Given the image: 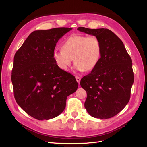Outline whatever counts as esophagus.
Here are the masks:
<instances>
[{
  "mask_svg": "<svg viewBox=\"0 0 147 147\" xmlns=\"http://www.w3.org/2000/svg\"><path fill=\"white\" fill-rule=\"evenodd\" d=\"M75 78H76V80L78 82V83H80V80H81V78L78 76H76L75 77Z\"/></svg>",
  "mask_w": 147,
  "mask_h": 147,
  "instance_id": "esophagus-1",
  "label": "esophagus"
}]
</instances>
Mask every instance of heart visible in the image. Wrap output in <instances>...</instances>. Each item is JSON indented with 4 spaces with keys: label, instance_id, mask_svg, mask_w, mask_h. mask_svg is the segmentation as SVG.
Returning a JSON list of instances; mask_svg holds the SVG:
<instances>
[{
    "label": "heart",
    "instance_id": "obj_1",
    "mask_svg": "<svg viewBox=\"0 0 147 147\" xmlns=\"http://www.w3.org/2000/svg\"><path fill=\"white\" fill-rule=\"evenodd\" d=\"M101 54V43L97 37L72 35L63 42L62 48L53 50L52 57L56 65L63 71L68 70L73 57L75 69L82 72L94 69Z\"/></svg>",
    "mask_w": 147,
    "mask_h": 147
}]
</instances>
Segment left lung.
Here are the masks:
<instances>
[{"label": "left lung", "mask_w": 147, "mask_h": 147, "mask_svg": "<svg viewBox=\"0 0 147 147\" xmlns=\"http://www.w3.org/2000/svg\"><path fill=\"white\" fill-rule=\"evenodd\" d=\"M77 30L97 37L102 45L99 63L80 81L87 93L84 107L94 118H112L129 101L134 79L132 59L123 42L110 30L84 27Z\"/></svg>", "instance_id": "1"}]
</instances>
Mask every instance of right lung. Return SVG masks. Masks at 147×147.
Returning a JSON list of instances; mask_svg holds the SVG:
<instances>
[{
	"mask_svg": "<svg viewBox=\"0 0 147 147\" xmlns=\"http://www.w3.org/2000/svg\"><path fill=\"white\" fill-rule=\"evenodd\" d=\"M72 29L35 30L15 55L11 72L15 99L37 119L58 116L65 107L67 97L78 88L74 75L61 70L52 57L57 42Z\"/></svg>",
	"mask_w": 147,
	"mask_h": 147,
	"instance_id": "add662e5",
	"label": "right lung"
}]
</instances>
